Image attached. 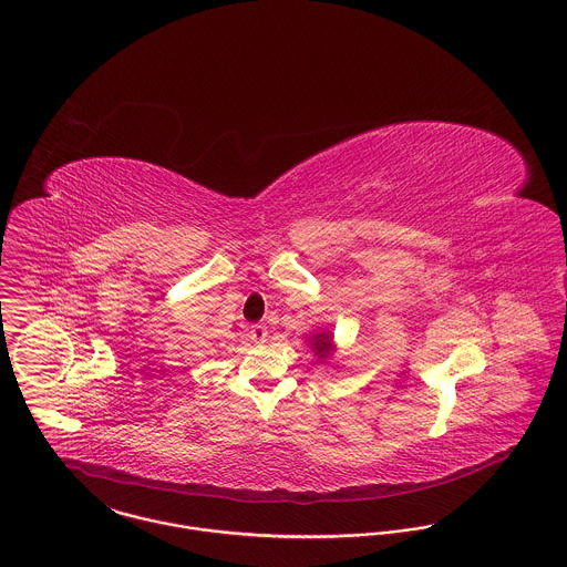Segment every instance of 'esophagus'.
I'll return each mask as SVG.
<instances>
[{"label": "esophagus", "instance_id": "obj_1", "mask_svg": "<svg viewBox=\"0 0 567 567\" xmlns=\"http://www.w3.org/2000/svg\"><path fill=\"white\" fill-rule=\"evenodd\" d=\"M267 337H269V328L265 327V324H254V327L249 328V339L254 343H265Z\"/></svg>", "mask_w": 567, "mask_h": 567}]
</instances>
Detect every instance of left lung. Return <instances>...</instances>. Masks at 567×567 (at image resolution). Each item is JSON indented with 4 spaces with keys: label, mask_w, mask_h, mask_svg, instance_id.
Here are the masks:
<instances>
[{
    "label": "left lung",
    "mask_w": 567,
    "mask_h": 567,
    "mask_svg": "<svg viewBox=\"0 0 567 567\" xmlns=\"http://www.w3.org/2000/svg\"><path fill=\"white\" fill-rule=\"evenodd\" d=\"M313 348H316V354L320 358H327L328 348H330V334L327 332H320L313 337Z\"/></svg>",
    "instance_id": "8db88e82"
}]
</instances>
